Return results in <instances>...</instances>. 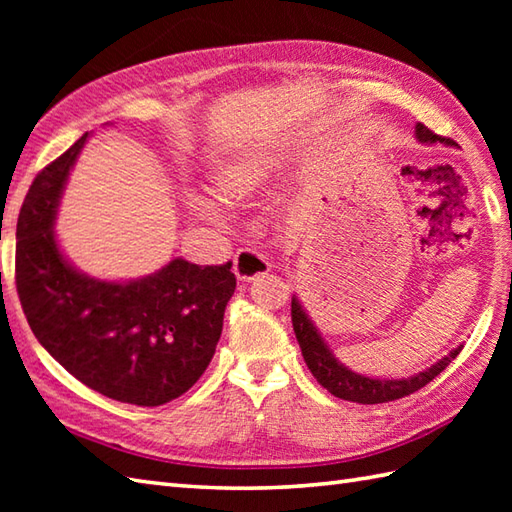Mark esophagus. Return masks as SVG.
<instances>
[{
    "label": "esophagus",
    "mask_w": 512,
    "mask_h": 512,
    "mask_svg": "<svg viewBox=\"0 0 512 512\" xmlns=\"http://www.w3.org/2000/svg\"><path fill=\"white\" fill-rule=\"evenodd\" d=\"M233 270L239 281H255L257 277L270 273V264L262 253H257L253 248H244L235 255Z\"/></svg>",
    "instance_id": "obj_1"
}]
</instances>
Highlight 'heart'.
I'll return each instance as SVG.
<instances>
[{
    "instance_id": "obj_1",
    "label": "heart",
    "mask_w": 512,
    "mask_h": 512,
    "mask_svg": "<svg viewBox=\"0 0 512 512\" xmlns=\"http://www.w3.org/2000/svg\"><path fill=\"white\" fill-rule=\"evenodd\" d=\"M270 176V165L268 160L262 158H237L228 162L222 171L217 173V189L228 200L235 202H246L253 200L255 195L264 189V184ZM195 211L200 215L209 217V220H220L222 211L220 204L213 198V195L198 193L193 198Z\"/></svg>"
}]
</instances>
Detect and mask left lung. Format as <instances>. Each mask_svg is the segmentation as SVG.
Segmentation results:
<instances>
[{"label":"left lung","instance_id":"left-lung-1","mask_svg":"<svg viewBox=\"0 0 512 512\" xmlns=\"http://www.w3.org/2000/svg\"><path fill=\"white\" fill-rule=\"evenodd\" d=\"M416 140L422 145H444V147H455L451 138H442L438 134H433L431 129L424 127L422 123L416 125ZM292 328H295L297 341L301 347L303 361H306L308 369L312 376L319 380V385L330 391L332 396L350 400V402H361V405H378V402H389V400H398L405 398L413 391H418L427 383H431L440 372H444L455 356L460 354L462 345L455 347L447 356H442L438 363H433L431 367L424 369V372H418L407 378H372L365 374H356L350 367H345L339 358L334 356V352L325 343L321 332L317 330V325L312 323L310 314L303 308V303L299 301L297 295H292Z\"/></svg>","mask_w":512,"mask_h":512}]
</instances>
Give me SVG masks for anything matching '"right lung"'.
Returning a JSON list of instances; mask_svg holds the SVG:
<instances>
[{"label":"right lung","instance_id":"1","mask_svg":"<svg viewBox=\"0 0 512 512\" xmlns=\"http://www.w3.org/2000/svg\"><path fill=\"white\" fill-rule=\"evenodd\" d=\"M88 136L39 173L21 204L19 301L37 341L76 380L112 400L158 407L191 389L209 367L235 275L231 262L198 266L182 257L127 281L76 268L63 255L54 222Z\"/></svg>","mask_w":512,"mask_h":512}]
</instances>
